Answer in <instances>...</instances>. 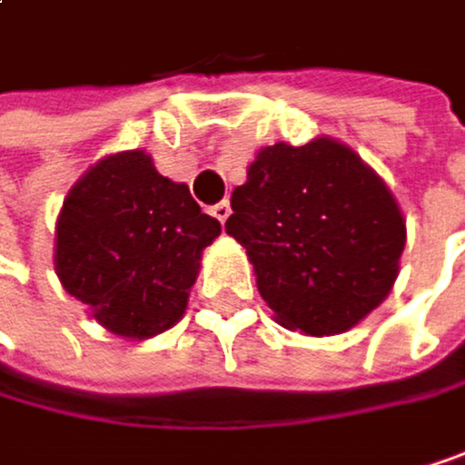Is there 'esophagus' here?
Returning a JSON list of instances; mask_svg holds the SVG:
<instances>
[{
  "instance_id": "1",
  "label": "esophagus",
  "mask_w": 465,
  "mask_h": 465,
  "mask_svg": "<svg viewBox=\"0 0 465 465\" xmlns=\"http://www.w3.org/2000/svg\"><path fill=\"white\" fill-rule=\"evenodd\" d=\"M212 214H214L220 223H225V220H228V214H231V203H228V201H220V203H214V206H212Z\"/></svg>"
}]
</instances>
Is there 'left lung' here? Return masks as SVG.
Segmentation results:
<instances>
[{
    "instance_id": "left-lung-1",
    "label": "left lung",
    "mask_w": 465,
    "mask_h": 465,
    "mask_svg": "<svg viewBox=\"0 0 465 465\" xmlns=\"http://www.w3.org/2000/svg\"><path fill=\"white\" fill-rule=\"evenodd\" d=\"M231 209L225 231L248 251L283 328L341 333L378 309L397 278L402 212L383 179L336 140L262 148Z\"/></svg>"
}]
</instances>
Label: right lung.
Listing matches in <instances>:
<instances>
[{"instance_id": "obj_1", "label": "right lung", "mask_w": 465, "mask_h": 465, "mask_svg": "<svg viewBox=\"0 0 465 465\" xmlns=\"http://www.w3.org/2000/svg\"><path fill=\"white\" fill-rule=\"evenodd\" d=\"M220 223L187 184L156 173L143 151L107 156L68 193L57 220V275L118 336L148 339L187 309L201 251Z\"/></svg>"}]
</instances>
